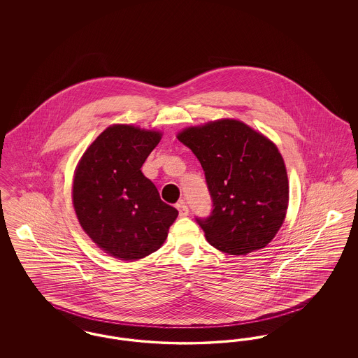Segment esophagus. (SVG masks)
<instances>
[{"label":"esophagus","instance_id":"obj_1","mask_svg":"<svg viewBox=\"0 0 358 358\" xmlns=\"http://www.w3.org/2000/svg\"><path fill=\"white\" fill-rule=\"evenodd\" d=\"M176 208L178 209V213H180V216H181V217H185V216H187L189 209H187V205L185 204V201H184V200H181L180 203H177Z\"/></svg>","mask_w":358,"mask_h":358}]
</instances>
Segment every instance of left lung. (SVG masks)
Segmentation results:
<instances>
[{
	"label": "left lung",
	"instance_id": "1",
	"mask_svg": "<svg viewBox=\"0 0 358 358\" xmlns=\"http://www.w3.org/2000/svg\"><path fill=\"white\" fill-rule=\"evenodd\" d=\"M200 161L212 199L196 217L210 245L229 255L264 248L285 222L289 180L273 142L235 120L187 127L178 136Z\"/></svg>",
	"mask_w": 358,
	"mask_h": 358
}]
</instances>
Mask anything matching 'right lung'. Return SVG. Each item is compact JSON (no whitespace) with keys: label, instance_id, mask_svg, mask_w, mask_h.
<instances>
[{"label":"right lung","instance_id":"right-lung-1","mask_svg":"<svg viewBox=\"0 0 358 358\" xmlns=\"http://www.w3.org/2000/svg\"><path fill=\"white\" fill-rule=\"evenodd\" d=\"M161 136L130 124L110 126L75 171L72 200L78 220L99 248L120 260L153 254L178 216L141 171Z\"/></svg>","mask_w":358,"mask_h":358}]
</instances>
